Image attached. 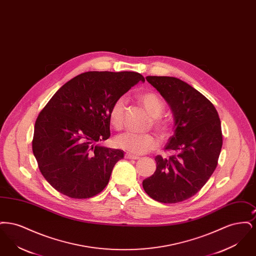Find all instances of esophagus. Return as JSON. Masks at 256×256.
I'll list each match as a JSON object with an SVG mask.
<instances>
[{
    "label": "esophagus",
    "instance_id": "34e87169",
    "mask_svg": "<svg viewBox=\"0 0 256 256\" xmlns=\"http://www.w3.org/2000/svg\"><path fill=\"white\" fill-rule=\"evenodd\" d=\"M124 158L128 159H134V160L140 158H139L138 156H134V154H128H128H126Z\"/></svg>",
    "mask_w": 256,
    "mask_h": 256
}]
</instances>
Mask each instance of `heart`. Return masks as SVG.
Here are the masks:
<instances>
[{
	"label": "heart",
	"instance_id": "1",
	"mask_svg": "<svg viewBox=\"0 0 256 256\" xmlns=\"http://www.w3.org/2000/svg\"><path fill=\"white\" fill-rule=\"evenodd\" d=\"M140 104L144 106L148 113L152 116L154 128L158 132L162 137L168 134V124L162 118L161 114L164 110V102L158 94L154 92H141L137 95ZM126 108L124 98H118L111 106L110 110V122L115 130H121L124 126ZM116 145L124 150L132 154H144L148 152L154 150L158 146V138L150 134H136L124 132L115 138Z\"/></svg>",
	"mask_w": 256,
	"mask_h": 256
}]
</instances>
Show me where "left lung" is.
Returning <instances> with one entry per match:
<instances>
[{"label":"left lung","instance_id":"8db88e82","mask_svg":"<svg viewBox=\"0 0 256 256\" xmlns=\"http://www.w3.org/2000/svg\"><path fill=\"white\" fill-rule=\"evenodd\" d=\"M146 80L169 104L174 132L164 148L172 154L156 156V170L143 180V188L159 202H180L196 195L217 167L222 146L219 115L207 98L180 78Z\"/></svg>","mask_w":256,"mask_h":256}]
</instances>
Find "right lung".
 Instances as JSON below:
<instances>
[{
	"label": "right lung",
	"instance_id": "right-lung-1",
	"mask_svg": "<svg viewBox=\"0 0 256 256\" xmlns=\"http://www.w3.org/2000/svg\"><path fill=\"white\" fill-rule=\"evenodd\" d=\"M139 82L135 72H86L50 98L37 117L32 152L46 180L61 194L88 198L110 182L121 150L100 146L110 137L112 104Z\"/></svg>",
	"mask_w": 256,
	"mask_h": 256
}]
</instances>
